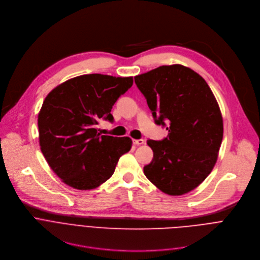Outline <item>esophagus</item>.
Wrapping results in <instances>:
<instances>
[{"mask_svg":"<svg viewBox=\"0 0 260 260\" xmlns=\"http://www.w3.org/2000/svg\"><path fill=\"white\" fill-rule=\"evenodd\" d=\"M133 143L137 146H140V145H143L145 143V141L143 139H139V140H133Z\"/></svg>","mask_w":260,"mask_h":260,"instance_id":"esophagus-1","label":"esophagus"}]
</instances>
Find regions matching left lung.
<instances>
[{
	"instance_id": "left-lung-1",
	"label": "left lung",
	"mask_w": 260,
	"mask_h": 260,
	"mask_svg": "<svg viewBox=\"0 0 260 260\" xmlns=\"http://www.w3.org/2000/svg\"><path fill=\"white\" fill-rule=\"evenodd\" d=\"M152 111L154 121L166 125L162 141L148 140L152 161L144 174L169 196H182L212 172L223 138L219 105L205 79L182 64L161 66L135 77Z\"/></svg>"
}]
</instances>
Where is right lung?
<instances>
[{"instance_id": "add662e5", "label": "right lung", "mask_w": 260, "mask_h": 260, "mask_svg": "<svg viewBox=\"0 0 260 260\" xmlns=\"http://www.w3.org/2000/svg\"><path fill=\"white\" fill-rule=\"evenodd\" d=\"M133 82V77L88 74L67 80L45 98L38 115L40 148L69 186L99 187L131 150V138L101 135L96 124L100 119L113 121L111 109Z\"/></svg>"}]
</instances>
